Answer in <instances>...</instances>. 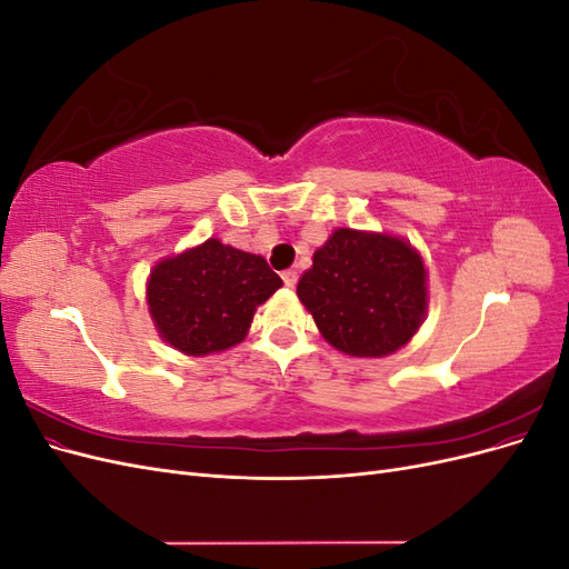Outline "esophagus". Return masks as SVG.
I'll use <instances>...</instances> for the list:
<instances>
[{
  "mask_svg": "<svg viewBox=\"0 0 569 569\" xmlns=\"http://www.w3.org/2000/svg\"><path fill=\"white\" fill-rule=\"evenodd\" d=\"M282 280L287 287H297V280H299V272L297 270H284L282 272Z\"/></svg>",
  "mask_w": 569,
  "mask_h": 569,
  "instance_id": "esophagus-1",
  "label": "esophagus"
}]
</instances>
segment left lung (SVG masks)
Returning <instances> with one entry per match:
<instances>
[{
  "label": "left lung",
  "instance_id": "8db88e82",
  "mask_svg": "<svg viewBox=\"0 0 569 569\" xmlns=\"http://www.w3.org/2000/svg\"><path fill=\"white\" fill-rule=\"evenodd\" d=\"M297 295L337 351L382 358L420 330L427 270L422 256L401 237L339 228L313 253Z\"/></svg>",
  "mask_w": 569,
  "mask_h": 569
}]
</instances>
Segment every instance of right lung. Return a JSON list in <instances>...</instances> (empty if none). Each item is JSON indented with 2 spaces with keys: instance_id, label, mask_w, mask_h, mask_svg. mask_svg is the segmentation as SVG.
Segmentation results:
<instances>
[{
  "instance_id": "1",
  "label": "right lung",
  "mask_w": 569,
  "mask_h": 569,
  "mask_svg": "<svg viewBox=\"0 0 569 569\" xmlns=\"http://www.w3.org/2000/svg\"><path fill=\"white\" fill-rule=\"evenodd\" d=\"M280 287L263 256L211 237L153 266L147 303L166 343L187 356H209L244 341L256 308Z\"/></svg>"
}]
</instances>
